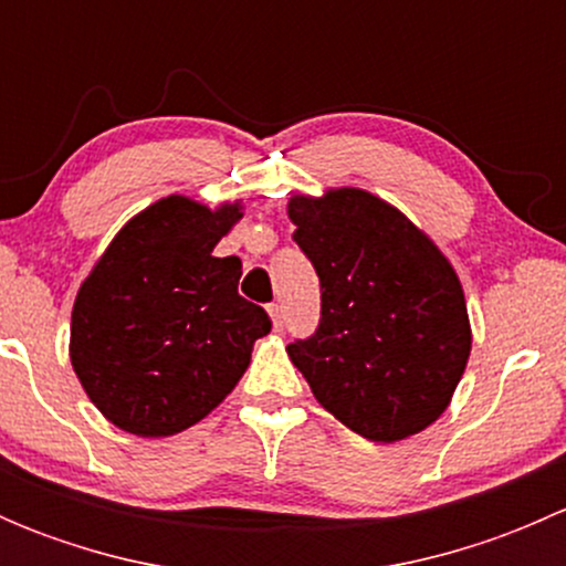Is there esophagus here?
<instances>
[{
  "label": "esophagus",
  "mask_w": 566,
  "mask_h": 566,
  "mask_svg": "<svg viewBox=\"0 0 566 566\" xmlns=\"http://www.w3.org/2000/svg\"><path fill=\"white\" fill-rule=\"evenodd\" d=\"M268 315H271V319H273V328H282V323H284V315H282V306L279 304H268Z\"/></svg>",
  "instance_id": "34e87169"
}]
</instances>
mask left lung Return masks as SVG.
I'll return each instance as SVG.
<instances>
[{
	"mask_svg": "<svg viewBox=\"0 0 566 566\" xmlns=\"http://www.w3.org/2000/svg\"><path fill=\"white\" fill-rule=\"evenodd\" d=\"M293 241L319 276V325L287 356L328 413L361 438L394 443L449 408L471 323L441 249L361 188L293 197Z\"/></svg>",
	"mask_w": 566,
	"mask_h": 566,
	"instance_id": "1",
	"label": "left lung"
}]
</instances>
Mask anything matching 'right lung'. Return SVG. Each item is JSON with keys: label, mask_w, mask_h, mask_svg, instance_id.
I'll return each instance as SVG.
<instances>
[{"label": "right lung", "mask_w": 566, "mask_h": 566, "mask_svg": "<svg viewBox=\"0 0 566 566\" xmlns=\"http://www.w3.org/2000/svg\"><path fill=\"white\" fill-rule=\"evenodd\" d=\"M241 202L210 210L158 199L114 235L78 287L71 364L95 408L119 430L167 438L188 430L238 386L251 347L271 331L238 295L241 260L213 256Z\"/></svg>", "instance_id": "obj_1"}]
</instances>
